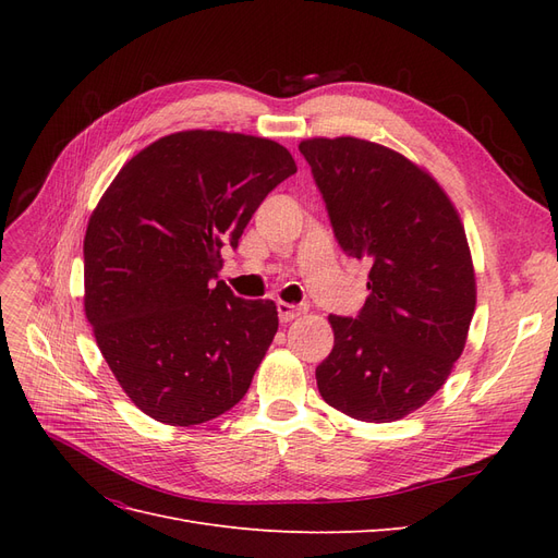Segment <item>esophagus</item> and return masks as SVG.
<instances>
[{
	"label": "esophagus",
	"instance_id": "34e87169",
	"mask_svg": "<svg viewBox=\"0 0 558 558\" xmlns=\"http://www.w3.org/2000/svg\"><path fill=\"white\" fill-rule=\"evenodd\" d=\"M277 312H279L281 324H289V320H293V318H298V316L305 314V310H302V307L291 305V302H283V300H279V302H277Z\"/></svg>",
	"mask_w": 558,
	"mask_h": 558
}]
</instances>
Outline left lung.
<instances>
[{
	"mask_svg": "<svg viewBox=\"0 0 558 558\" xmlns=\"http://www.w3.org/2000/svg\"><path fill=\"white\" fill-rule=\"evenodd\" d=\"M335 238L367 269L356 318L328 316L318 393L342 414L388 424L440 391L465 349L477 281L453 202L424 167L359 137L300 142Z\"/></svg>",
	"mask_w": 558,
	"mask_h": 558,
	"instance_id": "obj_1",
	"label": "left lung"
}]
</instances>
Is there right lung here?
Listing matches in <instances>:
<instances>
[{
	"label": "right lung",
	"instance_id": "add662e5",
	"mask_svg": "<svg viewBox=\"0 0 558 558\" xmlns=\"http://www.w3.org/2000/svg\"><path fill=\"white\" fill-rule=\"evenodd\" d=\"M298 172L289 148L242 132L183 130L116 174L83 240V307L125 396L167 426L226 414L248 391L279 316L226 281L267 193Z\"/></svg>",
	"mask_w": 558,
	"mask_h": 558
}]
</instances>
